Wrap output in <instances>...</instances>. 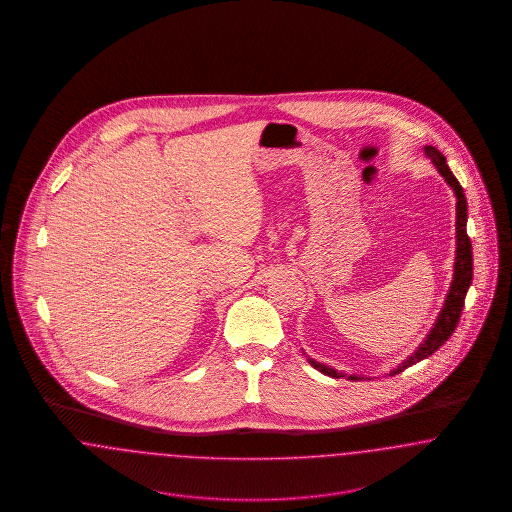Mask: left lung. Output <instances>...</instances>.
<instances>
[{"label":"left lung","mask_w":512,"mask_h":512,"mask_svg":"<svg viewBox=\"0 0 512 512\" xmlns=\"http://www.w3.org/2000/svg\"><path fill=\"white\" fill-rule=\"evenodd\" d=\"M424 155L434 163V167H436L439 174L445 178V182L453 188L455 197H457V220H455V226H457V228H455L457 247H455L453 282H451V286H449L445 303H443V307H441V311H439L438 318H436L432 330L428 332V336L416 347V351H414L413 355H409L401 365H397L393 370H390V376H395V374L403 372L405 368L420 363L422 359H428L432 353L438 351L439 347H441L445 341L451 338V334L455 332V328H457V324H459L461 313H463L464 297H466V292H468V288H470V284H472V244H470V238H468V234H466V220H468L466 209H468V207H466V197H464L463 186L459 184V180L455 178V174L447 167L445 157L439 153L436 147H424ZM307 361L315 366L317 370H320L322 374H326V376H332V378L347 376L349 380H361V376L338 372L336 368L324 365V363H318V361L311 359V357H309Z\"/></svg>","instance_id":"left-lung-1"}]
</instances>
